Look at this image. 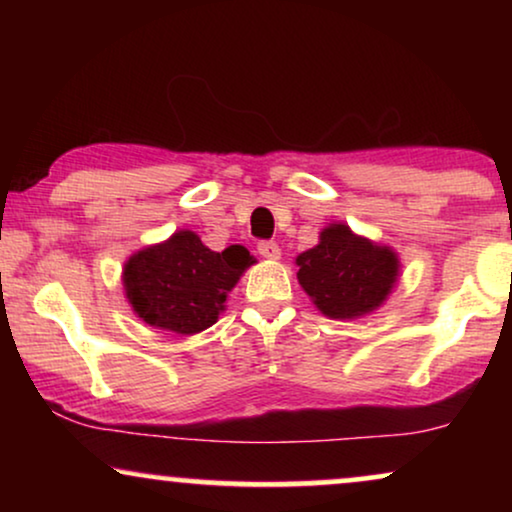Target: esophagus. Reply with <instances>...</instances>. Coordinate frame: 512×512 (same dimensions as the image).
<instances>
[{
    "label": "esophagus",
    "instance_id": "1",
    "mask_svg": "<svg viewBox=\"0 0 512 512\" xmlns=\"http://www.w3.org/2000/svg\"><path fill=\"white\" fill-rule=\"evenodd\" d=\"M258 254L263 258H268V261H277L279 256H282V249L277 247V242H258Z\"/></svg>",
    "mask_w": 512,
    "mask_h": 512
}]
</instances>
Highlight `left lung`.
Segmentation results:
<instances>
[{"label": "left lung", "instance_id": "1", "mask_svg": "<svg viewBox=\"0 0 512 512\" xmlns=\"http://www.w3.org/2000/svg\"><path fill=\"white\" fill-rule=\"evenodd\" d=\"M298 282L328 319H359L377 310L398 279V256L345 223L321 230L317 247L296 258Z\"/></svg>", "mask_w": 512, "mask_h": 512}]
</instances>
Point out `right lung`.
<instances>
[{"label": "right lung", "instance_id": "add662e5", "mask_svg": "<svg viewBox=\"0 0 512 512\" xmlns=\"http://www.w3.org/2000/svg\"><path fill=\"white\" fill-rule=\"evenodd\" d=\"M254 256L240 244L212 251L193 230L128 258L123 286L139 319L163 331L193 335L216 324L228 291L240 282Z\"/></svg>", "mask_w": 512, "mask_h": 512}]
</instances>
